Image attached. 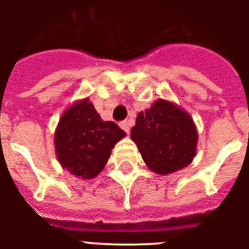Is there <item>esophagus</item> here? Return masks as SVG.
Returning <instances> with one entry per match:
<instances>
[{"label":"esophagus","mask_w":249,"mask_h":249,"mask_svg":"<svg viewBox=\"0 0 249 249\" xmlns=\"http://www.w3.org/2000/svg\"><path fill=\"white\" fill-rule=\"evenodd\" d=\"M120 127L123 129V131L126 132L127 135H128V133H129V123L127 122V121H122V122L120 123Z\"/></svg>","instance_id":"1"}]
</instances>
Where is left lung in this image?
Returning <instances> with one entry per match:
<instances>
[{"instance_id":"obj_1","label":"left lung","mask_w":249,"mask_h":249,"mask_svg":"<svg viewBox=\"0 0 249 249\" xmlns=\"http://www.w3.org/2000/svg\"><path fill=\"white\" fill-rule=\"evenodd\" d=\"M146 166L157 175L184 168L197 155L198 133L191 114L167 100L140 112L131 131Z\"/></svg>"}]
</instances>
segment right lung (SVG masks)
Here are the masks:
<instances>
[{"mask_svg":"<svg viewBox=\"0 0 249 249\" xmlns=\"http://www.w3.org/2000/svg\"><path fill=\"white\" fill-rule=\"evenodd\" d=\"M126 136L112 121H103L89 98L72 103L54 131V149L63 169L92 179L105 168L111 151Z\"/></svg>","mask_w":249,"mask_h":249,"instance_id":"add662e5","label":"right lung"}]
</instances>
